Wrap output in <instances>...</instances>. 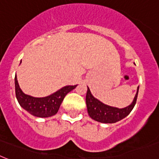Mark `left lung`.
I'll list each match as a JSON object with an SVG mask.
<instances>
[{"mask_svg":"<svg viewBox=\"0 0 159 159\" xmlns=\"http://www.w3.org/2000/svg\"><path fill=\"white\" fill-rule=\"evenodd\" d=\"M138 91H139V87L137 88V92L135 94L133 102L129 106L126 107L124 109H117L106 105L100 100H98L97 99H95L91 95L90 89L87 87L86 103L89 115L92 119L103 123H114L118 122L122 118L126 117L133 109L137 100Z\"/></svg>","mask_w":159,"mask_h":159,"instance_id":"8db88e82","label":"left lung"}]
</instances>
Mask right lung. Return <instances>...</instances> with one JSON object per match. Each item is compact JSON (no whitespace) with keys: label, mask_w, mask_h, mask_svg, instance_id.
Returning <instances> with one entry per match:
<instances>
[{"label":"right lung","mask_w":159,"mask_h":159,"mask_svg":"<svg viewBox=\"0 0 159 159\" xmlns=\"http://www.w3.org/2000/svg\"><path fill=\"white\" fill-rule=\"evenodd\" d=\"M15 95L20 106L33 116L39 117H48L56 114L65 95L77 86H66L49 96L35 98L25 95L21 91L16 76L15 77Z\"/></svg>","instance_id":"1"}]
</instances>
